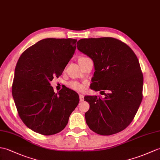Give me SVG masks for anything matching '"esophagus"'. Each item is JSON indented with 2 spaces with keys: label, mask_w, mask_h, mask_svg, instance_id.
I'll return each mask as SVG.
<instances>
[{
  "label": "esophagus",
  "mask_w": 160,
  "mask_h": 160,
  "mask_svg": "<svg viewBox=\"0 0 160 160\" xmlns=\"http://www.w3.org/2000/svg\"><path fill=\"white\" fill-rule=\"evenodd\" d=\"M79 97H80V102H83L84 100V96L83 95L80 94V95H79Z\"/></svg>",
  "instance_id": "obj_1"
}]
</instances>
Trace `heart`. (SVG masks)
I'll use <instances>...</instances> for the list:
<instances>
[{"label":"heart","mask_w":160,"mask_h":160,"mask_svg":"<svg viewBox=\"0 0 160 160\" xmlns=\"http://www.w3.org/2000/svg\"><path fill=\"white\" fill-rule=\"evenodd\" d=\"M87 57H81L79 58V60H82V59L86 58ZM68 87L72 89V90H74L76 91H82L84 89V87L82 84H81L78 82L76 81H71L68 82Z\"/></svg>","instance_id":"b5f03b06"}]
</instances>
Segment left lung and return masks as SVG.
<instances>
[{"label":"left lung","mask_w":160,"mask_h":160,"mask_svg":"<svg viewBox=\"0 0 160 160\" xmlns=\"http://www.w3.org/2000/svg\"><path fill=\"white\" fill-rule=\"evenodd\" d=\"M77 48L93 61L91 88L105 95L103 99L84 97L90 105L85 113L88 128L103 136L122 131L134 118L142 100L143 75L138 58L130 47L113 38L82 39Z\"/></svg>","instance_id":"8db88e82"}]
</instances>
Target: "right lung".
Here are the masks:
<instances>
[{
    "label": "right lung",
    "instance_id": "1",
    "mask_svg": "<svg viewBox=\"0 0 160 160\" xmlns=\"http://www.w3.org/2000/svg\"><path fill=\"white\" fill-rule=\"evenodd\" d=\"M74 39H44L20 56L15 69L12 95L19 117L27 127L50 136L65 128L80 101L78 93L65 87L54 92L50 82L58 78L76 47Z\"/></svg>",
    "mask_w": 160,
    "mask_h": 160
}]
</instances>
